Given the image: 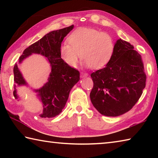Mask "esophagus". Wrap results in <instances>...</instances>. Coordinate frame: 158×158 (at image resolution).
Segmentation results:
<instances>
[{"mask_svg":"<svg viewBox=\"0 0 158 158\" xmlns=\"http://www.w3.org/2000/svg\"><path fill=\"white\" fill-rule=\"evenodd\" d=\"M89 74H88L87 73H81V77H87Z\"/></svg>","mask_w":158,"mask_h":158,"instance_id":"34e87169","label":"esophagus"}]
</instances>
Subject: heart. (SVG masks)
I'll use <instances>...</instances> for the list:
<instances>
[{
	"label": "heart",
	"instance_id": "obj_1",
	"mask_svg": "<svg viewBox=\"0 0 158 158\" xmlns=\"http://www.w3.org/2000/svg\"><path fill=\"white\" fill-rule=\"evenodd\" d=\"M60 47V56L67 65L75 68L81 58L84 64L95 69L110 62L115 51V42L110 35L92 28H80L68 37Z\"/></svg>",
	"mask_w": 158,
	"mask_h": 158
}]
</instances>
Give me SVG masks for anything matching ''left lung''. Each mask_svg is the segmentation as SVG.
I'll list each match as a JSON object with an SVG mask.
<instances>
[{
  "label": "left lung",
  "mask_w": 158,
  "mask_h": 158,
  "mask_svg": "<svg viewBox=\"0 0 158 158\" xmlns=\"http://www.w3.org/2000/svg\"><path fill=\"white\" fill-rule=\"evenodd\" d=\"M90 77L93 105L106 116L126 113L137 102L146 86V76L141 55L129 42L118 40L113 57L105 68Z\"/></svg>",
  "instance_id": "left-lung-1"
}]
</instances>
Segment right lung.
<instances>
[{"instance_id": "obj_1", "label": "right lung", "mask_w": 158, "mask_h": 158, "mask_svg": "<svg viewBox=\"0 0 158 158\" xmlns=\"http://www.w3.org/2000/svg\"><path fill=\"white\" fill-rule=\"evenodd\" d=\"M73 28L74 26L72 25L50 32L26 48L19 57L20 63L32 53H38L47 57L52 67L48 81L41 89L35 90L43 105V112L40 115L41 118L58 116L65 107L72 88L79 81V72L67 65L61 58L59 52L64 37ZM14 81L18 85H26L17 63L14 67ZM14 88L13 95L17 99L16 84Z\"/></svg>"}]
</instances>
